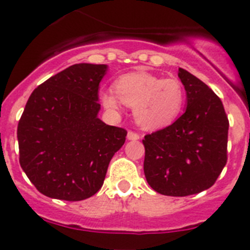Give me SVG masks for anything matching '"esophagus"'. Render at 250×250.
<instances>
[{
	"mask_svg": "<svg viewBox=\"0 0 250 250\" xmlns=\"http://www.w3.org/2000/svg\"><path fill=\"white\" fill-rule=\"evenodd\" d=\"M127 139H129V140H139V139H140V135H139L138 132L130 130V131L127 132Z\"/></svg>",
	"mask_w": 250,
	"mask_h": 250,
	"instance_id": "34e87169",
	"label": "esophagus"
}]
</instances>
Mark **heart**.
I'll return each instance as SVG.
<instances>
[{
    "instance_id": "obj_1",
    "label": "heart",
    "mask_w": 250,
    "mask_h": 250,
    "mask_svg": "<svg viewBox=\"0 0 250 250\" xmlns=\"http://www.w3.org/2000/svg\"><path fill=\"white\" fill-rule=\"evenodd\" d=\"M104 106L118 110L120 104L134 109L135 120L147 130L170 125L178 118L185 101L184 87L175 79H165L145 71L119 77L114 90L100 94Z\"/></svg>"
}]
</instances>
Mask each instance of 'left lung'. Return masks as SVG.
Wrapping results in <instances>:
<instances>
[{
  "instance_id": "8db88e82",
  "label": "left lung",
  "mask_w": 250,
  "mask_h": 250,
  "mask_svg": "<svg viewBox=\"0 0 250 250\" xmlns=\"http://www.w3.org/2000/svg\"><path fill=\"white\" fill-rule=\"evenodd\" d=\"M187 110L169 126L145 135L144 173L158 193L187 196L207 190L227 164L229 121L213 90L179 68Z\"/></svg>"
}]
</instances>
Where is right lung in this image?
Segmentation results:
<instances>
[{"label":"right lung","mask_w":250,"mask_h":250,"mask_svg":"<svg viewBox=\"0 0 250 250\" xmlns=\"http://www.w3.org/2000/svg\"><path fill=\"white\" fill-rule=\"evenodd\" d=\"M107 65L76 63L31 94L17 126L20 165L43 195L79 202L100 190L126 130L98 118Z\"/></svg>","instance_id":"obj_1"}]
</instances>
